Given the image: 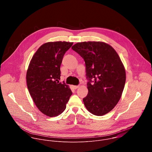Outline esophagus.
<instances>
[{"label":"esophagus","mask_w":152,"mask_h":152,"mask_svg":"<svg viewBox=\"0 0 152 152\" xmlns=\"http://www.w3.org/2000/svg\"><path fill=\"white\" fill-rule=\"evenodd\" d=\"M79 85H74V86H73V87L74 89H77L79 88Z\"/></svg>","instance_id":"obj_1"}]
</instances>
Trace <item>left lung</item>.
Instances as JSON below:
<instances>
[{"instance_id":"obj_1","label":"left lung","mask_w":152,"mask_h":152,"mask_svg":"<svg viewBox=\"0 0 152 152\" xmlns=\"http://www.w3.org/2000/svg\"><path fill=\"white\" fill-rule=\"evenodd\" d=\"M84 60L88 80L87 96L83 99L86 109L101 116L118 102L126 82V72L115 50L103 42H78L72 47Z\"/></svg>"}]
</instances>
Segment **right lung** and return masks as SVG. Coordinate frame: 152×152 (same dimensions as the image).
I'll use <instances>...</instances> for the list:
<instances>
[{
  "instance_id": "add662e5",
  "label": "right lung",
  "mask_w": 152,
  "mask_h": 152,
  "mask_svg": "<svg viewBox=\"0 0 152 152\" xmlns=\"http://www.w3.org/2000/svg\"><path fill=\"white\" fill-rule=\"evenodd\" d=\"M73 44L56 41L42 45L33 56L27 71L28 88L35 105L51 117L66 110L72 94L69 86L59 80L63 56Z\"/></svg>"
}]
</instances>
